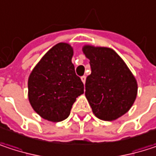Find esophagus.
Masks as SVG:
<instances>
[{
  "instance_id": "esophagus-1",
  "label": "esophagus",
  "mask_w": 156,
  "mask_h": 156,
  "mask_svg": "<svg viewBox=\"0 0 156 156\" xmlns=\"http://www.w3.org/2000/svg\"><path fill=\"white\" fill-rule=\"evenodd\" d=\"M81 80H82V82L85 84V83H86V76H83V77H81Z\"/></svg>"
}]
</instances>
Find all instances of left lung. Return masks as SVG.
I'll return each mask as SVG.
<instances>
[{"label": "left lung", "mask_w": 156, "mask_h": 156, "mask_svg": "<svg viewBox=\"0 0 156 156\" xmlns=\"http://www.w3.org/2000/svg\"><path fill=\"white\" fill-rule=\"evenodd\" d=\"M91 74L86 79L85 96L93 114L99 119L113 121L129 111L137 96L135 76L112 48L84 45Z\"/></svg>", "instance_id": "1"}]
</instances>
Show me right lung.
<instances>
[{
    "mask_svg": "<svg viewBox=\"0 0 156 156\" xmlns=\"http://www.w3.org/2000/svg\"><path fill=\"white\" fill-rule=\"evenodd\" d=\"M73 48L60 42L51 48L34 67L28 79V98L42 118L60 122L69 117L84 85L72 64Z\"/></svg>",
    "mask_w": 156,
    "mask_h": 156,
    "instance_id": "1",
    "label": "right lung"
}]
</instances>
